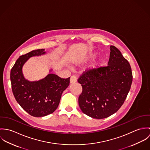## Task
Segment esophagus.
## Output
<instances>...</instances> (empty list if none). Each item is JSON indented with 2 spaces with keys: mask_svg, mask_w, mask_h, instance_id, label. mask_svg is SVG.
Instances as JSON below:
<instances>
[{
  "mask_svg": "<svg viewBox=\"0 0 150 150\" xmlns=\"http://www.w3.org/2000/svg\"><path fill=\"white\" fill-rule=\"evenodd\" d=\"M76 81H77V78H76V77L74 76H72L70 77V84H74V83H75Z\"/></svg>",
  "mask_w": 150,
  "mask_h": 150,
  "instance_id": "1",
  "label": "esophagus"
}]
</instances>
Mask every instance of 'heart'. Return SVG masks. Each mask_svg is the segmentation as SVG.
Listing matches in <instances>:
<instances>
[{
  "label": "heart",
  "mask_w": 150,
  "mask_h": 150,
  "mask_svg": "<svg viewBox=\"0 0 150 150\" xmlns=\"http://www.w3.org/2000/svg\"><path fill=\"white\" fill-rule=\"evenodd\" d=\"M96 56V53L95 52H90L86 57V58L84 59V61H88L89 60H92ZM102 60L101 59H99L98 60H96V61H95L91 65V69H95L98 68V67H99L100 66V64H102Z\"/></svg>",
  "instance_id": "b5f03b06"
}]
</instances>
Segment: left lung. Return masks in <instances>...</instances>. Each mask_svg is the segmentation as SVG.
<instances>
[{
  "label": "left lung",
  "instance_id": "1",
  "mask_svg": "<svg viewBox=\"0 0 150 150\" xmlns=\"http://www.w3.org/2000/svg\"><path fill=\"white\" fill-rule=\"evenodd\" d=\"M128 61L115 46H110L108 66L91 69L80 77L83 92L79 98L81 111L93 118L103 119L122 106L132 83Z\"/></svg>",
  "mask_w": 150,
  "mask_h": 150
}]
</instances>
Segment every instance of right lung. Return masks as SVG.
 Returning a JSON list of instances; mask_svg holds the SVG:
<instances>
[{
    "label": "right lung",
    "mask_w": 150,
    "mask_h": 150,
    "mask_svg": "<svg viewBox=\"0 0 150 150\" xmlns=\"http://www.w3.org/2000/svg\"><path fill=\"white\" fill-rule=\"evenodd\" d=\"M44 49L33 50L17 60L10 72L13 95L21 107L30 115L44 117L54 112L60 102L61 95L70 83V77L62 79L50 70L49 74L38 81L26 80L22 67L31 57L46 54Z\"/></svg>",
    "instance_id": "obj_1"
}]
</instances>
